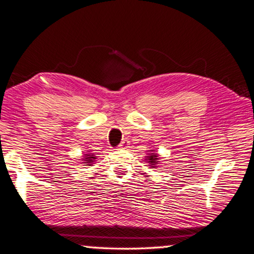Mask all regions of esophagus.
I'll return each mask as SVG.
<instances>
[{
    "mask_svg": "<svg viewBox=\"0 0 254 254\" xmlns=\"http://www.w3.org/2000/svg\"><path fill=\"white\" fill-rule=\"evenodd\" d=\"M127 146H129V141L127 140H123L121 142V144H119V147H121V148H127Z\"/></svg>",
    "mask_w": 254,
    "mask_h": 254,
    "instance_id": "34e87169",
    "label": "esophagus"
}]
</instances>
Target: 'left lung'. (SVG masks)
Here are the masks:
<instances>
[{"label": "left lung", "instance_id": "1", "mask_svg": "<svg viewBox=\"0 0 254 254\" xmlns=\"http://www.w3.org/2000/svg\"><path fill=\"white\" fill-rule=\"evenodd\" d=\"M147 158H148V163L150 164L149 166H154L158 163V154H155V153H150L149 157Z\"/></svg>", "mask_w": 254, "mask_h": 254}]
</instances>
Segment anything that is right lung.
<instances>
[{"mask_svg":"<svg viewBox=\"0 0 254 254\" xmlns=\"http://www.w3.org/2000/svg\"><path fill=\"white\" fill-rule=\"evenodd\" d=\"M84 155H85V157H84L85 163H84V164H86V165H88V164H89V165H90L91 163H94L93 160H95V159H96V158L93 155V153H89V154H84Z\"/></svg>","mask_w":254,"mask_h":254,"instance_id":"obj_1","label":"right lung"}]
</instances>
